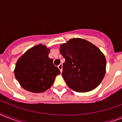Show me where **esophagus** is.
<instances>
[{
    "mask_svg": "<svg viewBox=\"0 0 122 122\" xmlns=\"http://www.w3.org/2000/svg\"><path fill=\"white\" fill-rule=\"evenodd\" d=\"M58 68L59 69L60 71L62 72V71H63V65H62V64H60V65L58 66Z\"/></svg>",
    "mask_w": 122,
    "mask_h": 122,
    "instance_id": "obj_1",
    "label": "esophagus"
}]
</instances>
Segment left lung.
Segmentation results:
<instances>
[{
    "label": "left lung",
    "instance_id": "left-lung-1",
    "mask_svg": "<svg viewBox=\"0 0 122 122\" xmlns=\"http://www.w3.org/2000/svg\"><path fill=\"white\" fill-rule=\"evenodd\" d=\"M65 59L62 76L71 89L86 92L96 89L106 73V60L97 47L85 39L74 38L60 45Z\"/></svg>",
    "mask_w": 122,
    "mask_h": 122
}]
</instances>
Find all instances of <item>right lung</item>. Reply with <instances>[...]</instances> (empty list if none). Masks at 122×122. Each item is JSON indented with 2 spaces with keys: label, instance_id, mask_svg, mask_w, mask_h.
Here are the masks:
<instances>
[{
  "label": "right lung",
  "instance_id": "obj_1",
  "mask_svg": "<svg viewBox=\"0 0 122 122\" xmlns=\"http://www.w3.org/2000/svg\"><path fill=\"white\" fill-rule=\"evenodd\" d=\"M50 48L42 44L26 51L16 62L14 75L24 89L33 93L47 91L60 71L49 57Z\"/></svg>",
  "mask_w": 122,
  "mask_h": 122
}]
</instances>
